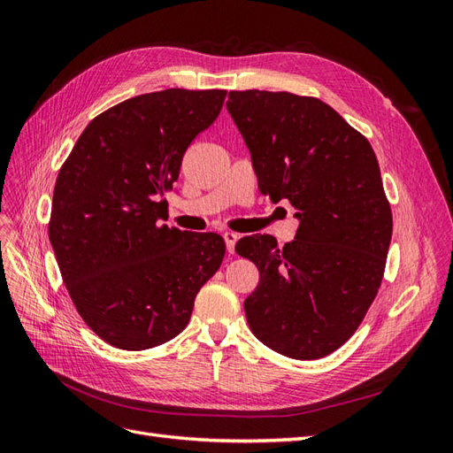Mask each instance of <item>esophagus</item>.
Returning <instances> with one entry per match:
<instances>
[{"label": "esophagus", "instance_id": "34e87169", "mask_svg": "<svg viewBox=\"0 0 453 453\" xmlns=\"http://www.w3.org/2000/svg\"><path fill=\"white\" fill-rule=\"evenodd\" d=\"M223 238H225V243H226V251H228V253H234L236 242H238V234H234V232H225Z\"/></svg>", "mask_w": 453, "mask_h": 453}]
</instances>
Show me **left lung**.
<instances>
[{
	"instance_id": "left-lung-1",
	"label": "left lung",
	"mask_w": 453,
	"mask_h": 453,
	"mask_svg": "<svg viewBox=\"0 0 453 453\" xmlns=\"http://www.w3.org/2000/svg\"><path fill=\"white\" fill-rule=\"evenodd\" d=\"M226 109L258 190L289 200L298 230L278 248L245 236L260 280L245 298L251 333L291 359H319L357 331L380 289L393 219L372 147L331 105L291 92L232 90Z\"/></svg>"
}]
</instances>
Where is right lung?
Masks as SVG:
<instances>
[{
    "label": "right lung",
    "mask_w": 453,
    "mask_h": 453,
    "mask_svg": "<svg viewBox=\"0 0 453 453\" xmlns=\"http://www.w3.org/2000/svg\"><path fill=\"white\" fill-rule=\"evenodd\" d=\"M226 90L142 94L96 117L54 185L49 223L83 321L107 344L142 351L180 334L219 270L215 232L160 225L187 147L221 113Z\"/></svg>",
    "instance_id": "obj_1"
}]
</instances>
